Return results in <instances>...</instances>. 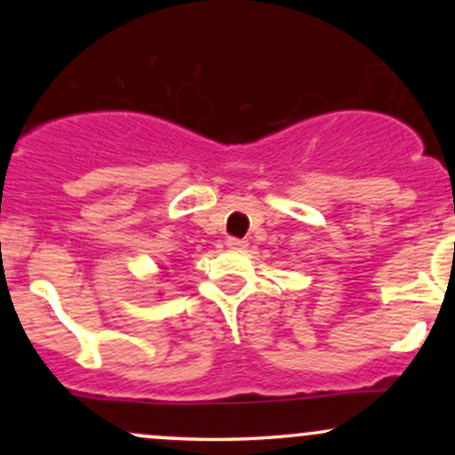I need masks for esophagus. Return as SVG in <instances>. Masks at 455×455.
<instances>
[{
  "mask_svg": "<svg viewBox=\"0 0 455 455\" xmlns=\"http://www.w3.org/2000/svg\"><path fill=\"white\" fill-rule=\"evenodd\" d=\"M227 245L231 250H243L245 245H248V242H243V239H237V237H228L227 239Z\"/></svg>",
  "mask_w": 455,
  "mask_h": 455,
  "instance_id": "34e87169",
  "label": "esophagus"
}]
</instances>
